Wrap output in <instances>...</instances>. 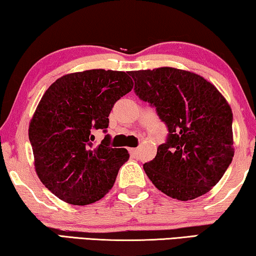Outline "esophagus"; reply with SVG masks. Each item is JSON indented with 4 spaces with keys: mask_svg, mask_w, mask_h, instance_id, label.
Segmentation results:
<instances>
[{
    "mask_svg": "<svg viewBox=\"0 0 256 256\" xmlns=\"http://www.w3.org/2000/svg\"><path fill=\"white\" fill-rule=\"evenodd\" d=\"M129 154H130L132 157H137L138 156V150L135 149V148H132V149H129Z\"/></svg>",
    "mask_w": 256,
    "mask_h": 256,
    "instance_id": "1",
    "label": "esophagus"
}]
</instances>
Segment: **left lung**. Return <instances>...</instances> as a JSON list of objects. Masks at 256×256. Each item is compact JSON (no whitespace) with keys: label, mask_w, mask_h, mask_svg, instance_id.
<instances>
[{"label":"left lung","mask_w":256,"mask_h":256,"mask_svg":"<svg viewBox=\"0 0 256 256\" xmlns=\"http://www.w3.org/2000/svg\"><path fill=\"white\" fill-rule=\"evenodd\" d=\"M134 91L168 127L166 142L143 165L170 198L188 201L208 192L231 164V107L212 84L194 72L162 66L130 72Z\"/></svg>","instance_id":"1"}]
</instances>
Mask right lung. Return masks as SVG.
<instances>
[{
  "label": "right lung",
  "mask_w": 256,
  "mask_h": 256,
  "mask_svg": "<svg viewBox=\"0 0 256 256\" xmlns=\"http://www.w3.org/2000/svg\"><path fill=\"white\" fill-rule=\"evenodd\" d=\"M124 72L92 69L62 76L47 88L28 128L39 179L55 196L75 206L99 201L116 182L128 151L110 148L107 132L114 104L130 92Z\"/></svg>",
  "instance_id": "1"
}]
</instances>
